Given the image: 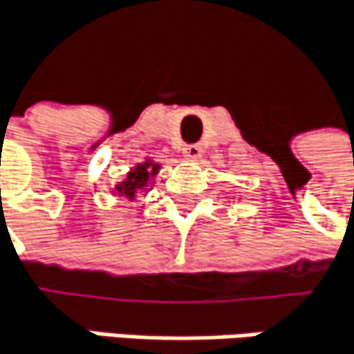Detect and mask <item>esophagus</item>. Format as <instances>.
<instances>
[{
    "label": "esophagus",
    "instance_id": "esophagus-1",
    "mask_svg": "<svg viewBox=\"0 0 354 354\" xmlns=\"http://www.w3.org/2000/svg\"><path fill=\"white\" fill-rule=\"evenodd\" d=\"M183 153H185L187 159H199L203 155V149H201V145H187L183 149Z\"/></svg>",
    "mask_w": 354,
    "mask_h": 354
}]
</instances>
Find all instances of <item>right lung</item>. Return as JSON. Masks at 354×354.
<instances>
[{"mask_svg": "<svg viewBox=\"0 0 354 354\" xmlns=\"http://www.w3.org/2000/svg\"><path fill=\"white\" fill-rule=\"evenodd\" d=\"M157 171H159V163H153V161L138 163L134 169H130L128 178L115 187V191L121 197H128L132 201L138 193H147V189L151 187V180L155 178Z\"/></svg>", "mask_w": 354, "mask_h": 354, "instance_id": "1", "label": "right lung"}]
</instances>
